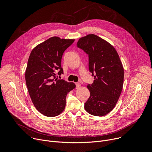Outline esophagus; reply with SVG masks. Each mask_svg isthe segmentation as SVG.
I'll use <instances>...</instances> for the list:
<instances>
[{
  "mask_svg": "<svg viewBox=\"0 0 152 152\" xmlns=\"http://www.w3.org/2000/svg\"><path fill=\"white\" fill-rule=\"evenodd\" d=\"M76 88H79L80 86V84L79 83H76Z\"/></svg>",
  "mask_w": 152,
  "mask_h": 152,
  "instance_id": "obj_1",
  "label": "esophagus"
}]
</instances>
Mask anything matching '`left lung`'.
Instances as JSON below:
<instances>
[{"mask_svg": "<svg viewBox=\"0 0 152 152\" xmlns=\"http://www.w3.org/2000/svg\"><path fill=\"white\" fill-rule=\"evenodd\" d=\"M77 46L88 55L89 70L95 74L93 83L87 85L90 96L85 110L104 116L114 109L123 89L124 69L119 55L110 43L94 34L80 38Z\"/></svg>", "mask_w": 152, "mask_h": 152, "instance_id": "1", "label": "left lung"}]
</instances>
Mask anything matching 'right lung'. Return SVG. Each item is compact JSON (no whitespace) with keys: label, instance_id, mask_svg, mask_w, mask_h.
<instances>
[{"label":"right lung","instance_id":"obj_1","mask_svg":"<svg viewBox=\"0 0 152 152\" xmlns=\"http://www.w3.org/2000/svg\"><path fill=\"white\" fill-rule=\"evenodd\" d=\"M74 39L51 37L32 50L25 72L28 92L36 109L47 117L59 115L65 109L67 94L75 88L73 82L56 78V72L63 73V53Z\"/></svg>","mask_w":152,"mask_h":152}]
</instances>
